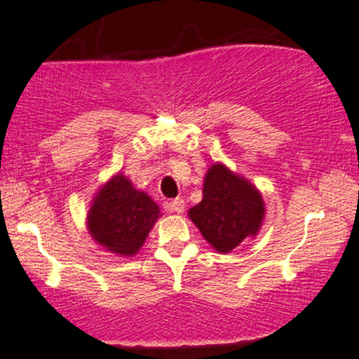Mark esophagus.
<instances>
[{
    "label": "esophagus",
    "mask_w": 359,
    "mask_h": 359,
    "mask_svg": "<svg viewBox=\"0 0 359 359\" xmlns=\"http://www.w3.org/2000/svg\"><path fill=\"white\" fill-rule=\"evenodd\" d=\"M168 210L171 211V213H178L181 215L184 211V200L183 198H175L170 205H168Z\"/></svg>",
    "instance_id": "34e87169"
}]
</instances>
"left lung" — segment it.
Masks as SVG:
<instances>
[{
	"instance_id": "1",
	"label": "left lung",
	"mask_w": 359,
	"mask_h": 359,
	"mask_svg": "<svg viewBox=\"0 0 359 359\" xmlns=\"http://www.w3.org/2000/svg\"><path fill=\"white\" fill-rule=\"evenodd\" d=\"M188 216L218 253H229L246 238L258 234L264 201L246 178L223 163H215L205 176L203 200L188 211Z\"/></svg>"
}]
</instances>
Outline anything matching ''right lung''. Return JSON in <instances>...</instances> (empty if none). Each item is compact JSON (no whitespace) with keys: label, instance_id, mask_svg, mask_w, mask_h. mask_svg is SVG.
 I'll list each match as a JSON object with an SVG mask.
<instances>
[{"label":"right lung","instance_id":"right-lung-1","mask_svg":"<svg viewBox=\"0 0 359 359\" xmlns=\"http://www.w3.org/2000/svg\"><path fill=\"white\" fill-rule=\"evenodd\" d=\"M159 216L156 203L119 172L96 193L88 211V229L104 250L135 256Z\"/></svg>","mask_w":359,"mask_h":359}]
</instances>
